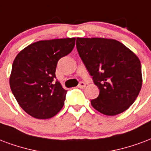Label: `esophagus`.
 Here are the masks:
<instances>
[{
  "instance_id": "1",
  "label": "esophagus",
  "mask_w": 151,
  "mask_h": 151,
  "mask_svg": "<svg viewBox=\"0 0 151 151\" xmlns=\"http://www.w3.org/2000/svg\"><path fill=\"white\" fill-rule=\"evenodd\" d=\"M85 87H86V84H85L84 82H81L78 85V88H80V89H84Z\"/></svg>"
}]
</instances>
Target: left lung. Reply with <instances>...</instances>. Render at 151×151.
Returning a JSON list of instances; mask_svg holds the SVG:
<instances>
[{"mask_svg":"<svg viewBox=\"0 0 151 151\" xmlns=\"http://www.w3.org/2000/svg\"><path fill=\"white\" fill-rule=\"evenodd\" d=\"M76 45L99 95L92 106L105 115L127 110L135 101L142 85L140 60L133 51L114 39L77 37Z\"/></svg>","mask_w":151,"mask_h":151,"instance_id":"obj_1","label":"left lung"}]
</instances>
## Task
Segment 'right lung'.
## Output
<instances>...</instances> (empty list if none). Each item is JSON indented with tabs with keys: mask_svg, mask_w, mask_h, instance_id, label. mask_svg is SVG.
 Here are the masks:
<instances>
[{
	"mask_svg": "<svg viewBox=\"0 0 151 151\" xmlns=\"http://www.w3.org/2000/svg\"><path fill=\"white\" fill-rule=\"evenodd\" d=\"M75 37L41 40L21 50L13 63L9 85L20 106L33 118L47 119L64 106L66 90L56 78L58 61L71 52Z\"/></svg>",
	"mask_w": 151,
	"mask_h": 151,
	"instance_id": "right-lung-1",
	"label": "right lung"
}]
</instances>
